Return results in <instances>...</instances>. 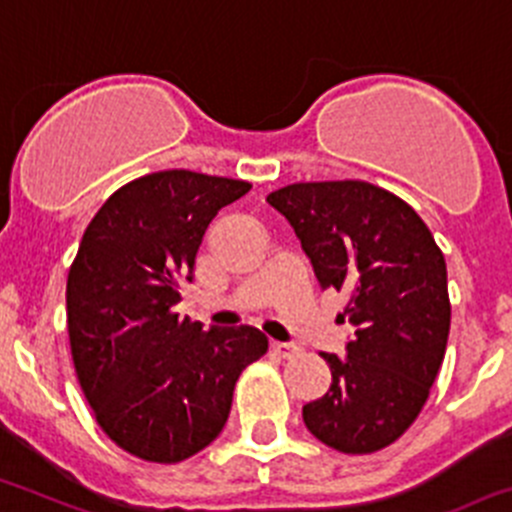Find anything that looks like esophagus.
Wrapping results in <instances>:
<instances>
[{
	"label": "esophagus",
	"instance_id": "34e87169",
	"mask_svg": "<svg viewBox=\"0 0 512 512\" xmlns=\"http://www.w3.org/2000/svg\"><path fill=\"white\" fill-rule=\"evenodd\" d=\"M271 350H274L279 358H292L294 353H297V345L294 342H271Z\"/></svg>",
	"mask_w": 512,
	"mask_h": 512
}]
</instances>
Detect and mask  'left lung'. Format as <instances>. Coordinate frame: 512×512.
Segmentation results:
<instances>
[{
  "instance_id": "8db88e82",
  "label": "left lung",
  "mask_w": 512,
  "mask_h": 512,
  "mask_svg": "<svg viewBox=\"0 0 512 512\" xmlns=\"http://www.w3.org/2000/svg\"><path fill=\"white\" fill-rule=\"evenodd\" d=\"M266 203L289 220L320 289L348 297L355 325L345 355L322 353L332 383L304 403V424L337 452H378L414 424L442 368L444 253L411 205L370 182H297Z\"/></svg>"
}]
</instances>
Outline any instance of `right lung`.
I'll use <instances>...</instances> for the list:
<instances>
[{
    "label": "right lung",
    "mask_w": 512,
    "mask_h": 512,
    "mask_svg": "<svg viewBox=\"0 0 512 512\" xmlns=\"http://www.w3.org/2000/svg\"><path fill=\"white\" fill-rule=\"evenodd\" d=\"M243 180L164 170L119 187L88 223L68 274L75 375L111 442L147 462H182L231 414L238 375L269 348L256 327L180 320V284Z\"/></svg>",
    "instance_id": "right-lung-1"
}]
</instances>
